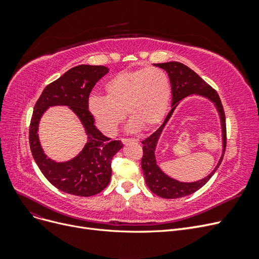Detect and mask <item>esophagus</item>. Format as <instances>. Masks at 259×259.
Returning a JSON list of instances; mask_svg holds the SVG:
<instances>
[{
  "instance_id": "esophagus-1",
  "label": "esophagus",
  "mask_w": 259,
  "mask_h": 259,
  "mask_svg": "<svg viewBox=\"0 0 259 259\" xmlns=\"http://www.w3.org/2000/svg\"><path fill=\"white\" fill-rule=\"evenodd\" d=\"M121 142H122V144L126 145V144H128V143H131V142H133V143H137V142H138V139H135V138H122V139H121Z\"/></svg>"
}]
</instances>
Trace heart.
Listing matches in <instances>:
<instances>
[{
  "label": "heart",
  "instance_id": "obj_1",
  "mask_svg": "<svg viewBox=\"0 0 259 259\" xmlns=\"http://www.w3.org/2000/svg\"><path fill=\"white\" fill-rule=\"evenodd\" d=\"M105 92L106 96L90 97L89 111L107 136L116 134L125 112L130 132L154 127L165 116L171 96L167 74L156 67L117 73L105 84Z\"/></svg>",
  "mask_w": 259,
  "mask_h": 259
}]
</instances>
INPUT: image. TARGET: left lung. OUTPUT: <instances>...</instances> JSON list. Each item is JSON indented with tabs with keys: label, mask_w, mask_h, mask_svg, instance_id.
Returning <instances> with one entry per match:
<instances>
[{
	"label": "left lung",
	"mask_w": 259,
	"mask_h": 259,
	"mask_svg": "<svg viewBox=\"0 0 259 259\" xmlns=\"http://www.w3.org/2000/svg\"><path fill=\"white\" fill-rule=\"evenodd\" d=\"M155 67H159L165 70L169 77V82L171 86V109L166 115L163 124L156 130L153 134L143 140V159H142V168L145 175L146 184L149 189L154 194L159 195L164 199H177L187 197L200 188L204 186L210 177L215 174V171L221 165L223 161L225 150H226V117L224 108L222 105L221 98H219L217 92L211 89L210 86L195 73L189 67L177 61L163 62V64H154ZM191 95H198L207 98L214 104L218 109L221 119L222 125V137H223V153L220 159L217 167L210 175L202 179L198 182L192 183H183L167 177L158 167L155 159V147L160 136L162 128L170 118L171 114L175 111L176 107L184 98Z\"/></svg>",
	"instance_id": "1"
}]
</instances>
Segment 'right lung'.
<instances>
[{
	"label": "right lung",
	"instance_id": "add662e5",
	"mask_svg": "<svg viewBox=\"0 0 259 259\" xmlns=\"http://www.w3.org/2000/svg\"><path fill=\"white\" fill-rule=\"evenodd\" d=\"M109 72L105 66L80 65L49 84L34 106L29 130L33 159L49 182L66 193L91 197L103 191L110 183L111 160L122 149L120 140H110L95 126L89 111V97L95 84ZM67 105L79 117L88 135L82 151L73 159L56 162L44 153L38 139V123L50 106Z\"/></svg>",
	"mask_w": 259,
	"mask_h": 259
}]
</instances>
